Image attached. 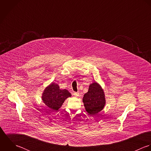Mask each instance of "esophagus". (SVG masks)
I'll use <instances>...</instances> for the list:
<instances>
[{"label":"esophagus","mask_w":151,"mask_h":151,"mask_svg":"<svg viewBox=\"0 0 151 151\" xmlns=\"http://www.w3.org/2000/svg\"><path fill=\"white\" fill-rule=\"evenodd\" d=\"M73 95L75 96H76V97H78V96H79V93H78V92H73Z\"/></svg>","instance_id":"obj_1"}]
</instances>
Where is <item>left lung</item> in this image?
<instances>
[{
  "mask_svg": "<svg viewBox=\"0 0 151 151\" xmlns=\"http://www.w3.org/2000/svg\"><path fill=\"white\" fill-rule=\"evenodd\" d=\"M83 102L86 111L89 115H96L101 111L106 103L103 90L97 83L89 86L88 92L84 94Z\"/></svg>",
  "mask_w": 151,
  "mask_h": 151,
  "instance_id": "left-lung-1",
  "label": "left lung"
}]
</instances>
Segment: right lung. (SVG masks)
<instances>
[{
	"mask_svg": "<svg viewBox=\"0 0 151 151\" xmlns=\"http://www.w3.org/2000/svg\"><path fill=\"white\" fill-rule=\"evenodd\" d=\"M70 96L71 94L66 89L60 90L57 84L53 83L45 88L42 99L48 107L52 110H58L66 99Z\"/></svg>",
	"mask_w": 151,
	"mask_h": 151,
	"instance_id": "right-lung-1",
	"label": "right lung"
}]
</instances>
